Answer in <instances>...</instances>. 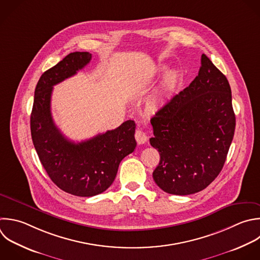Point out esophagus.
<instances>
[{
    "label": "esophagus",
    "instance_id": "obj_1",
    "mask_svg": "<svg viewBox=\"0 0 260 260\" xmlns=\"http://www.w3.org/2000/svg\"><path fill=\"white\" fill-rule=\"evenodd\" d=\"M135 139H136V142L138 144H143V143H145L147 141V136H146V134L142 130L137 129L135 131Z\"/></svg>",
    "mask_w": 260,
    "mask_h": 260
}]
</instances>
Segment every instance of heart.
Returning a JSON list of instances; mask_svg holds the SVG:
<instances>
[{
    "label": "heart",
    "instance_id": "1",
    "mask_svg": "<svg viewBox=\"0 0 260 260\" xmlns=\"http://www.w3.org/2000/svg\"><path fill=\"white\" fill-rule=\"evenodd\" d=\"M177 84H178V75L174 72H171L169 73L165 80H164V83L161 85V89L160 91L155 95L153 96L152 101H151V105L154 109H157L159 108V106L161 105V101L164 100V98L168 96L169 94H171L177 87Z\"/></svg>",
    "mask_w": 260,
    "mask_h": 260
}]
</instances>
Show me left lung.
Instances as JSON below:
<instances>
[{"mask_svg": "<svg viewBox=\"0 0 260 260\" xmlns=\"http://www.w3.org/2000/svg\"><path fill=\"white\" fill-rule=\"evenodd\" d=\"M150 123L149 141L160 155L152 173L156 185L175 195L205 189L220 173L234 137L236 118L228 79L202 54L198 75Z\"/></svg>", "mask_w": 260, "mask_h": 260, "instance_id": "1", "label": "left lung"}]
</instances>
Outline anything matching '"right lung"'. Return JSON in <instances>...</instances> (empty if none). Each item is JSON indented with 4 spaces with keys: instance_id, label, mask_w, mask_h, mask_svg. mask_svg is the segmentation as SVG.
Wrapping results in <instances>:
<instances>
[{
    "instance_id": "add662e5",
    "label": "right lung",
    "mask_w": 260,
    "mask_h": 260,
    "mask_svg": "<svg viewBox=\"0 0 260 260\" xmlns=\"http://www.w3.org/2000/svg\"><path fill=\"white\" fill-rule=\"evenodd\" d=\"M90 60L88 52H75L47 70L37 84L30 116L32 142L49 177L63 191L80 197L106 191L114 182L121 160L136 147V125L132 120L77 143L55 125L51 112L54 85L75 75Z\"/></svg>"
}]
</instances>
